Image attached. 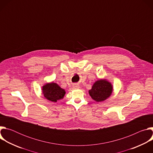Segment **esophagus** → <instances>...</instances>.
<instances>
[{
	"mask_svg": "<svg viewBox=\"0 0 153 153\" xmlns=\"http://www.w3.org/2000/svg\"><path fill=\"white\" fill-rule=\"evenodd\" d=\"M73 88L74 89H78V88H79V86L78 84H74V85H73Z\"/></svg>",
	"mask_w": 153,
	"mask_h": 153,
	"instance_id": "1",
	"label": "esophagus"
}]
</instances>
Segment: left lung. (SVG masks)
Wrapping results in <instances>:
<instances>
[{
	"mask_svg": "<svg viewBox=\"0 0 153 153\" xmlns=\"http://www.w3.org/2000/svg\"><path fill=\"white\" fill-rule=\"evenodd\" d=\"M113 92V86L106 79L96 81L89 90L91 98L96 102H102L110 97Z\"/></svg>",
	"mask_w": 153,
	"mask_h": 153,
	"instance_id": "1",
	"label": "left lung"
}]
</instances>
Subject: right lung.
Masks as SVG:
<instances>
[{"label": "right lung", "instance_id": "right-lung-1", "mask_svg": "<svg viewBox=\"0 0 153 153\" xmlns=\"http://www.w3.org/2000/svg\"><path fill=\"white\" fill-rule=\"evenodd\" d=\"M42 91L44 97L53 102H56L57 100L62 99L65 94V90L54 82L45 85L43 86Z\"/></svg>", "mask_w": 153, "mask_h": 153}]
</instances>
